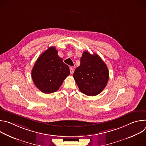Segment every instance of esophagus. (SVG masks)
<instances>
[{
  "mask_svg": "<svg viewBox=\"0 0 146 146\" xmlns=\"http://www.w3.org/2000/svg\"><path fill=\"white\" fill-rule=\"evenodd\" d=\"M70 74H73V72H74V69H73V68L72 66H70Z\"/></svg>",
  "mask_w": 146,
  "mask_h": 146,
  "instance_id": "1",
  "label": "esophagus"
}]
</instances>
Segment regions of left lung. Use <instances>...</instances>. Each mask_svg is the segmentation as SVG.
Returning <instances> with one entry per match:
<instances>
[{
    "instance_id": "8db88e82",
    "label": "left lung",
    "mask_w": 146,
    "mask_h": 146,
    "mask_svg": "<svg viewBox=\"0 0 146 146\" xmlns=\"http://www.w3.org/2000/svg\"><path fill=\"white\" fill-rule=\"evenodd\" d=\"M73 77L80 91L88 96L99 94L108 84L109 78L108 68L100 57L84 51Z\"/></svg>"
}]
</instances>
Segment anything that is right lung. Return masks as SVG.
Returning a JSON list of instances; mask_svg holds the SVG:
<instances>
[{
    "label": "right lung",
    "mask_w": 146,
    "mask_h": 146,
    "mask_svg": "<svg viewBox=\"0 0 146 146\" xmlns=\"http://www.w3.org/2000/svg\"><path fill=\"white\" fill-rule=\"evenodd\" d=\"M31 74L34 84L40 91L51 94L59 90L70 74V69L58 56L56 48L50 47L38 58Z\"/></svg>",
    "instance_id": "1"
}]
</instances>
